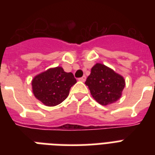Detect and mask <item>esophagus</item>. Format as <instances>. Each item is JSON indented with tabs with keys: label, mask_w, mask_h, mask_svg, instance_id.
<instances>
[{
	"label": "esophagus",
	"mask_w": 155,
	"mask_h": 155,
	"mask_svg": "<svg viewBox=\"0 0 155 155\" xmlns=\"http://www.w3.org/2000/svg\"><path fill=\"white\" fill-rule=\"evenodd\" d=\"M79 80H80V81H83V82H84L85 80H86V76H85V75H84V76H82V77L79 78Z\"/></svg>",
	"instance_id": "1"
}]
</instances>
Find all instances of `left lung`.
Wrapping results in <instances>:
<instances>
[{
    "label": "left lung",
    "instance_id": "8db88e82",
    "mask_svg": "<svg viewBox=\"0 0 155 155\" xmlns=\"http://www.w3.org/2000/svg\"><path fill=\"white\" fill-rule=\"evenodd\" d=\"M85 84L92 97L102 105L117 101L125 87L124 78L101 63H97L92 68Z\"/></svg>",
    "mask_w": 155,
    "mask_h": 155
}]
</instances>
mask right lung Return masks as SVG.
Returning <instances> with one entry per match:
<instances>
[{"label": "right lung", "mask_w": 155, "mask_h": 155, "mask_svg": "<svg viewBox=\"0 0 155 155\" xmlns=\"http://www.w3.org/2000/svg\"><path fill=\"white\" fill-rule=\"evenodd\" d=\"M76 83L71 72L63 68H51L32 80L33 92L35 97L47 106L59 104L68 97L71 87Z\"/></svg>", "instance_id": "1"}]
</instances>
